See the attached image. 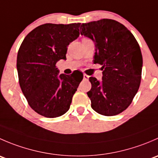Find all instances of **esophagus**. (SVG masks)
Here are the masks:
<instances>
[{"instance_id":"1","label":"esophagus","mask_w":158,"mask_h":158,"mask_svg":"<svg viewBox=\"0 0 158 158\" xmlns=\"http://www.w3.org/2000/svg\"><path fill=\"white\" fill-rule=\"evenodd\" d=\"M89 76H88V75H86V74H83V79H84V80H89Z\"/></svg>"}]
</instances>
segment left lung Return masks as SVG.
Listing matches in <instances>:
<instances>
[{"label":"left lung","instance_id":"left-lung-1","mask_svg":"<svg viewBox=\"0 0 158 158\" xmlns=\"http://www.w3.org/2000/svg\"><path fill=\"white\" fill-rule=\"evenodd\" d=\"M80 33L95 42L94 63L102 66V81L89 79L91 106L102 115L120 114L132 102L141 84L143 60L139 44L130 30L111 19L82 23Z\"/></svg>","mask_w":158,"mask_h":158}]
</instances>
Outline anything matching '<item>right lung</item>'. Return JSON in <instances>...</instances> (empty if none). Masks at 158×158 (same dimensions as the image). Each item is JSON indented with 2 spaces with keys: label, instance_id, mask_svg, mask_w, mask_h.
Returning <instances> with one entry per match:
<instances>
[{
  "label": "right lung",
  "instance_id": "1",
  "mask_svg": "<svg viewBox=\"0 0 158 158\" xmlns=\"http://www.w3.org/2000/svg\"><path fill=\"white\" fill-rule=\"evenodd\" d=\"M81 23H45L30 32L17 57L19 83L29 106L47 118L63 115L83 79L76 70L58 76L56 64L66 60L67 47L79 36Z\"/></svg>",
  "mask_w": 158,
  "mask_h": 158
}]
</instances>
